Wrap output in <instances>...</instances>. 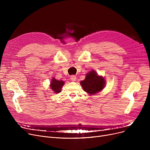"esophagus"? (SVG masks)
Returning a JSON list of instances; mask_svg holds the SVG:
<instances>
[{
  "instance_id": "34e87169",
  "label": "esophagus",
  "mask_w": 150,
  "mask_h": 150,
  "mask_svg": "<svg viewBox=\"0 0 150 150\" xmlns=\"http://www.w3.org/2000/svg\"><path fill=\"white\" fill-rule=\"evenodd\" d=\"M70 80L72 81H75L76 80V76L75 75H71L70 76Z\"/></svg>"
}]
</instances>
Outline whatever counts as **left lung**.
<instances>
[{
    "mask_svg": "<svg viewBox=\"0 0 150 150\" xmlns=\"http://www.w3.org/2000/svg\"><path fill=\"white\" fill-rule=\"evenodd\" d=\"M84 91L90 94H95L103 89L105 81L102 76H98L94 70L86 75V78L80 82Z\"/></svg>",
    "mask_w": 150,
    "mask_h": 150,
    "instance_id": "1",
    "label": "left lung"
}]
</instances>
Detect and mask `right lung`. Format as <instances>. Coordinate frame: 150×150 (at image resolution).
Instances as JSON below:
<instances>
[{
  "label": "right lung",
  "instance_id": "1",
  "mask_svg": "<svg viewBox=\"0 0 150 150\" xmlns=\"http://www.w3.org/2000/svg\"><path fill=\"white\" fill-rule=\"evenodd\" d=\"M64 83L62 81H59L55 80L54 78H53L51 84H50V87L51 89L54 91L55 93H59L61 92V89L62 88V86L64 85Z\"/></svg>",
  "mask_w": 150,
  "mask_h": 150
}]
</instances>
